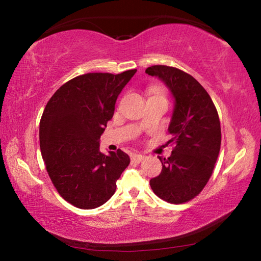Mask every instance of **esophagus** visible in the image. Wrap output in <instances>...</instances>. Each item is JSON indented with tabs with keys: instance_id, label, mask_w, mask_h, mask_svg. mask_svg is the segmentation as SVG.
Returning <instances> with one entry per match:
<instances>
[{
	"instance_id": "1",
	"label": "esophagus",
	"mask_w": 261,
	"mask_h": 261,
	"mask_svg": "<svg viewBox=\"0 0 261 261\" xmlns=\"http://www.w3.org/2000/svg\"><path fill=\"white\" fill-rule=\"evenodd\" d=\"M146 157L145 156H143V154H134V156H132L131 157V160H132V162H136V163H140V162H142V160L143 159H145Z\"/></svg>"
}]
</instances>
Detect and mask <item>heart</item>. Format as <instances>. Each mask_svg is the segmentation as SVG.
<instances>
[{
  "instance_id": "b5f03b06",
  "label": "heart",
  "mask_w": 261,
  "mask_h": 261,
  "mask_svg": "<svg viewBox=\"0 0 261 261\" xmlns=\"http://www.w3.org/2000/svg\"><path fill=\"white\" fill-rule=\"evenodd\" d=\"M152 92L154 93V95H160L159 92H158V90H152Z\"/></svg>"
}]
</instances>
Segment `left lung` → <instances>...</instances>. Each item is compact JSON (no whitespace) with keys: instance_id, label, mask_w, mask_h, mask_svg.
<instances>
[{"instance_id":"left-lung-1","label":"left lung","mask_w":261,"mask_h":261,"mask_svg":"<svg viewBox=\"0 0 261 261\" xmlns=\"http://www.w3.org/2000/svg\"><path fill=\"white\" fill-rule=\"evenodd\" d=\"M167 86L175 98L168 127L170 157L160 158L162 173L150 179L153 193L171 204L191 201L212 176L221 147V125L215 105L205 88L178 68L154 65L146 69Z\"/></svg>"}]
</instances>
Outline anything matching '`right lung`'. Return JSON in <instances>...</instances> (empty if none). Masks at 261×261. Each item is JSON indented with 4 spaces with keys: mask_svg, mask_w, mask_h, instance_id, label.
Wrapping results in <instances>:
<instances>
[{
    "mask_svg": "<svg viewBox=\"0 0 261 261\" xmlns=\"http://www.w3.org/2000/svg\"><path fill=\"white\" fill-rule=\"evenodd\" d=\"M136 71L77 76L60 86L43 110L41 156L59 195L76 207L91 210L108 202L130 164L120 149L109 156L99 151V138L114 114L116 98Z\"/></svg>",
    "mask_w": 261,
    "mask_h": 261,
    "instance_id": "add662e5",
    "label": "right lung"
}]
</instances>
